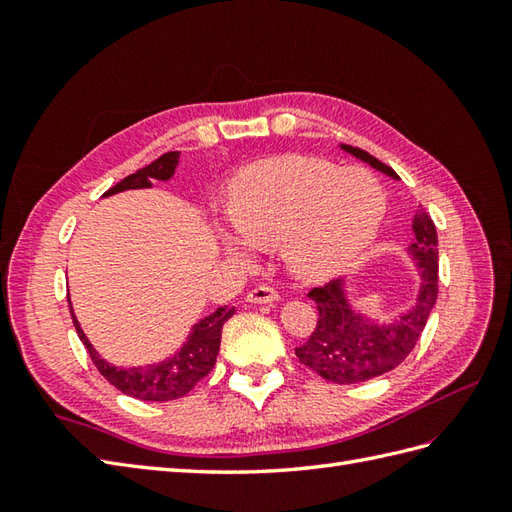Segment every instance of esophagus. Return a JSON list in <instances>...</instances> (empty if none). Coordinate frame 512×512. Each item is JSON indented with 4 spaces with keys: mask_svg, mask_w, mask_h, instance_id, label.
<instances>
[{
    "mask_svg": "<svg viewBox=\"0 0 512 512\" xmlns=\"http://www.w3.org/2000/svg\"><path fill=\"white\" fill-rule=\"evenodd\" d=\"M246 301L248 303H275V301H279V295H277V290H273L270 286H257V288H253L246 295Z\"/></svg>",
    "mask_w": 512,
    "mask_h": 512,
    "instance_id": "obj_1",
    "label": "esophagus"
}]
</instances>
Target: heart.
Wrapping results in <instances>:
<instances>
[{
  "instance_id": "b5f03b06",
  "label": "heart",
  "mask_w": 512,
  "mask_h": 512,
  "mask_svg": "<svg viewBox=\"0 0 512 512\" xmlns=\"http://www.w3.org/2000/svg\"><path fill=\"white\" fill-rule=\"evenodd\" d=\"M226 213L237 233H222L228 253L242 259L250 244L284 242L286 262L299 277L325 281L350 268L376 237L385 193L365 171L284 156L246 169L233 182Z\"/></svg>"
}]
</instances>
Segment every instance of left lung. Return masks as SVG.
Wrapping results in <instances>:
<instances>
[{
	"label": "left lung",
	"mask_w": 512,
	"mask_h": 512,
	"mask_svg": "<svg viewBox=\"0 0 512 512\" xmlns=\"http://www.w3.org/2000/svg\"><path fill=\"white\" fill-rule=\"evenodd\" d=\"M343 151L367 162L369 167L400 180L398 173L367 151L341 145ZM413 242L407 255L416 266V303L391 321H380L358 310L347 290V279H336L308 292L317 303L319 321L308 343L295 354L303 365L336 385H356L383 376L398 367L416 347L438 299V233L427 211L418 206L413 215Z\"/></svg>",
	"instance_id": "left-lung-1"
}]
</instances>
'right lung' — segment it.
Segmentation results:
<instances>
[{
	"instance_id": "right-lung-1",
	"label": "right lung",
	"mask_w": 512,
	"mask_h": 512,
	"mask_svg": "<svg viewBox=\"0 0 512 512\" xmlns=\"http://www.w3.org/2000/svg\"><path fill=\"white\" fill-rule=\"evenodd\" d=\"M180 162V151H169V154L160 156L151 165L138 169L132 176H127L112 187L110 191L103 193V198L129 189H151L154 180L167 182L176 173V167ZM70 314L74 321L76 334H79L85 350L90 352L96 369L110 380V383L121 389L123 394L138 398V400H151V402H167L187 396L189 391L200 383V380L211 372L215 365L217 352H220V339H222V325L233 317L235 308H217L209 317L200 319L195 325H191V332L187 341L180 345V350L165 358L160 363H151L145 367H118L110 361L101 358V354L94 350L88 336L81 330V323L76 319L70 303Z\"/></svg>"
}]
</instances>
